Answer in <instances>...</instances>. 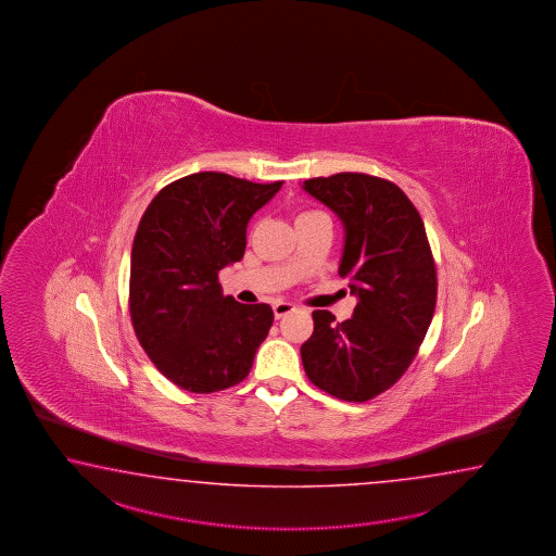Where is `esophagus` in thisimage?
Here are the masks:
<instances>
[{
	"label": "esophagus",
	"mask_w": 556,
	"mask_h": 556,
	"mask_svg": "<svg viewBox=\"0 0 556 556\" xmlns=\"http://www.w3.org/2000/svg\"><path fill=\"white\" fill-rule=\"evenodd\" d=\"M274 316L276 318L280 319L283 318V316H288L292 309H294V304H290V302H276L274 304Z\"/></svg>",
	"instance_id": "34e87169"
}]
</instances>
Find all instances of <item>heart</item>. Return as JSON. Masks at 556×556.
<instances>
[{"label": "heart", "mask_w": 556, "mask_h": 556, "mask_svg": "<svg viewBox=\"0 0 556 556\" xmlns=\"http://www.w3.org/2000/svg\"><path fill=\"white\" fill-rule=\"evenodd\" d=\"M309 214H316L314 211H307V213H300L298 216H295V220H300V218H306V216H309Z\"/></svg>", "instance_id": "heart-1"}]
</instances>
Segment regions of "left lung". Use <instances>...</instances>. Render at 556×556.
Listing matches in <instances>:
<instances>
[{
    "mask_svg": "<svg viewBox=\"0 0 556 556\" xmlns=\"http://www.w3.org/2000/svg\"><path fill=\"white\" fill-rule=\"evenodd\" d=\"M302 189L340 216L345 230L338 274L357 295L354 316L316 309L302 343L309 381L343 402L390 390L412 366L438 302V273L426 226L397 185L364 173L304 180Z\"/></svg>",
    "mask_w": 556,
    "mask_h": 556,
    "instance_id": "8db88e82",
    "label": "left lung"
}]
</instances>
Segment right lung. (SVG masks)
Masks as SVG:
<instances>
[{"instance_id": "obj_1", "label": "right lung", "mask_w": 556, "mask_h": 556, "mask_svg": "<svg viewBox=\"0 0 556 556\" xmlns=\"http://www.w3.org/2000/svg\"><path fill=\"white\" fill-rule=\"evenodd\" d=\"M282 187L194 173L154 197L130 250L129 312L142 350L175 386L213 393L250 374L268 304L223 295L218 273L244 256L252 214Z\"/></svg>"}]
</instances>
